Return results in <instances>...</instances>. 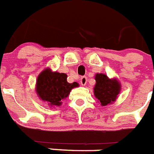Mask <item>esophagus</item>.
<instances>
[{"label": "esophagus", "mask_w": 154, "mask_h": 154, "mask_svg": "<svg viewBox=\"0 0 154 154\" xmlns=\"http://www.w3.org/2000/svg\"><path fill=\"white\" fill-rule=\"evenodd\" d=\"M80 82H81V85H86V83H87V77H81Z\"/></svg>", "instance_id": "esophagus-1"}]
</instances>
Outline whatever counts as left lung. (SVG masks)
Listing matches in <instances>:
<instances>
[{
    "instance_id": "left-lung-1",
    "label": "left lung",
    "mask_w": 154,
    "mask_h": 154,
    "mask_svg": "<svg viewBox=\"0 0 154 154\" xmlns=\"http://www.w3.org/2000/svg\"><path fill=\"white\" fill-rule=\"evenodd\" d=\"M95 86L94 93L102 106H107L114 102L121 91L120 83L117 80H111L103 73L95 76Z\"/></svg>"
}]
</instances>
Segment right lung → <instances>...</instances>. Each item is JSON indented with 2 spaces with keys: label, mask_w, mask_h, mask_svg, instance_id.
<instances>
[{
  "label": "right lung",
  "mask_w": 154,
  "mask_h": 154,
  "mask_svg": "<svg viewBox=\"0 0 154 154\" xmlns=\"http://www.w3.org/2000/svg\"><path fill=\"white\" fill-rule=\"evenodd\" d=\"M67 75L58 72H51L49 69L42 71L37 77V93L42 100L50 106H60L72 88L78 87L77 82H67Z\"/></svg>",
  "instance_id": "obj_1"
}]
</instances>
